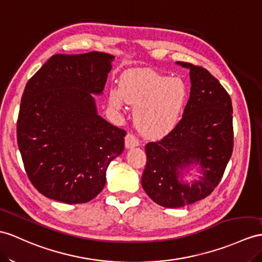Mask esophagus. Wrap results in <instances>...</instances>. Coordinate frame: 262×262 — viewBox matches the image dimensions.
I'll return each mask as SVG.
<instances>
[{
	"instance_id": "1",
	"label": "esophagus",
	"mask_w": 262,
	"mask_h": 262,
	"mask_svg": "<svg viewBox=\"0 0 262 262\" xmlns=\"http://www.w3.org/2000/svg\"><path fill=\"white\" fill-rule=\"evenodd\" d=\"M124 144H125V149L135 148V146L139 145V140L135 136H133L132 133H127V135L125 136Z\"/></svg>"
}]
</instances>
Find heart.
I'll use <instances>...</instances> for the list:
<instances>
[{
  "label": "heart",
  "instance_id": "obj_1",
  "mask_svg": "<svg viewBox=\"0 0 262 262\" xmlns=\"http://www.w3.org/2000/svg\"><path fill=\"white\" fill-rule=\"evenodd\" d=\"M187 101V86L179 78H168L150 69L126 72L120 88H111L109 103L116 110L135 105L133 119L139 131L160 138L174 129Z\"/></svg>",
  "mask_w": 262,
  "mask_h": 262
}]
</instances>
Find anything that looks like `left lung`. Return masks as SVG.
Instances as JSON below:
<instances>
[{
    "instance_id": "left-lung-1",
    "label": "left lung",
    "mask_w": 262,
    "mask_h": 262,
    "mask_svg": "<svg viewBox=\"0 0 262 262\" xmlns=\"http://www.w3.org/2000/svg\"><path fill=\"white\" fill-rule=\"evenodd\" d=\"M190 70V97L182 119L160 141L145 145L142 188L164 208H180L205 199L218 186L233 149L230 95L208 70L177 62ZM198 166L191 184L184 177Z\"/></svg>"
}]
</instances>
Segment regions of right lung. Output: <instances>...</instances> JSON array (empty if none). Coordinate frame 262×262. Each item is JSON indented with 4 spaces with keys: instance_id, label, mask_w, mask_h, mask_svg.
Here are the masks:
<instances>
[{
    "instance_id": "obj_1",
    "label": "right lung",
    "mask_w": 262,
    "mask_h": 262,
    "mask_svg": "<svg viewBox=\"0 0 262 262\" xmlns=\"http://www.w3.org/2000/svg\"><path fill=\"white\" fill-rule=\"evenodd\" d=\"M114 56L55 54L25 85L17 144L32 184L49 199L85 203L105 186L106 169L123 152L125 131L100 117Z\"/></svg>"
}]
</instances>
